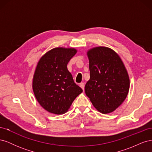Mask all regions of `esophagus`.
<instances>
[{"instance_id":"obj_1","label":"esophagus","mask_w":152,"mask_h":152,"mask_svg":"<svg viewBox=\"0 0 152 152\" xmlns=\"http://www.w3.org/2000/svg\"><path fill=\"white\" fill-rule=\"evenodd\" d=\"M80 86L81 88H82V89H83V91H84V86H85L84 83H83V82H82V83H80Z\"/></svg>"}]
</instances>
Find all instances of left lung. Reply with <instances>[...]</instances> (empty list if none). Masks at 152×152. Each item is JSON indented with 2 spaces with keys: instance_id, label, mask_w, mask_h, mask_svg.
Listing matches in <instances>:
<instances>
[{
  "instance_id": "1",
  "label": "left lung",
  "mask_w": 152,
  "mask_h": 152,
  "mask_svg": "<svg viewBox=\"0 0 152 152\" xmlns=\"http://www.w3.org/2000/svg\"><path fill=\"white\" fill-rule=\"evenodd\" d=\"M87 56L90 79L85 93L99 112L111 113L127 96L130 84L127 72L118 55L108 48L91 49Z\"/></svg>"
}]
</instances>
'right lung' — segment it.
I'll return each instance as SVG.
<instances>
[{"mask_svg": "<svg viewBox=\"0 0 152 152\" xmlns=\"http://www.w3.org/2000/svg\"><path fill=\"white\" fill-rule=\"evenodd\" d=\"M76 53L75 49L54 48L37 64L33 79L34 93L40 104L50 113H65L82 92L67 69L68 63Z\"/></svg>", "mask_w": 152, "mask_h": 152, "instance_id": "1", "label": "right lung"}]
</instances>
